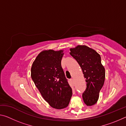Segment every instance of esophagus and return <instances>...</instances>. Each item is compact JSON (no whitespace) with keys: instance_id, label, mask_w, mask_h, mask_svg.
<instances>
[{"instance_id":"1","label":"esophagus","mask_w":126,"mask_h":126,"mask_svg":"<svg viewBox=\"0 0 126 126\" xmlns=\"http://www.w3.org/2000/svg\"><path fill=\"white\" fill-rule=\"evenodd\" d=\"M72 81H73V79H71Z\"/></svg>"}]
</instances>
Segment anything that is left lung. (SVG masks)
<instances>
[{"label": "left lung", "instance_id": "obj_1", "mask_svg": "<svg viewBox=\"0 0 126 126\" xmlns=\"http://www.w3.org/2000/svg\"><path fill=\"white\" fill-rule=\"evenodd\" d=\"M70 51L86 78L87 88L82 94L83 99L87 106H93L98 101L105 80V69L101 63V56L95 50L84 45H78Z\"/></svg>", "mask_w": 126, "mask_h": 126}]
</instances>
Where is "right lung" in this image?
<instances>
[{"mask_svg":"<svg viewBox=\"0 0 126 126\" xmlns=\"http://www.w3.org/2000/svg\"><path fill=\"white\" fill-rule=\"evenodd\" d=\"M63 50H44L33 62L31 77L42 96L52 107L63 109L68 106L72 89L61 66Z\"/></svg>","mask_w":126,"mask_h":126,"instance_id":"add662e5","label":"right lung"}]
</instances>
